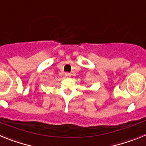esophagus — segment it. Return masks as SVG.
I'll return each instance as SVG.
<instances>
[{
	"mask_svg": "<svg viewBox=\"0 0 146 146\" xmlns=\"http://www.w3.org/2000/svg\"><path fill=\"white\" fill-rule=\"evenodd\" d=\"M70 76H71V74H70V73H65V77H70Z\"/></svg>",
	"mask_w": 146,
	"mask_h": 146,
	"instance_id": "1",
	"label": "esophagus"
}]
</instances>
